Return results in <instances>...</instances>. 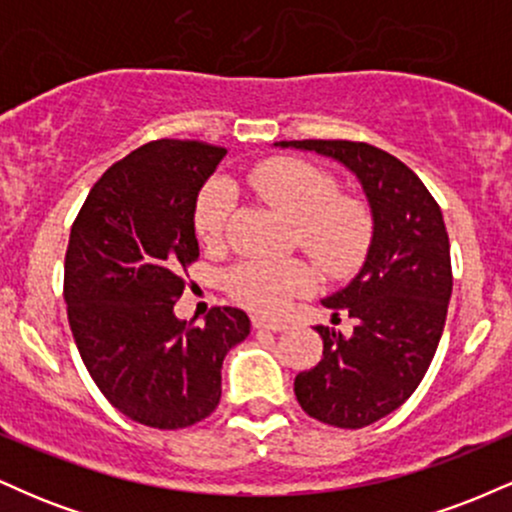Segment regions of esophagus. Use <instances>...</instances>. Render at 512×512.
I'll list each match as a JSON object with an SVG mask.
<instances>
[{"mask_svg":"<svg viewBox=\"0 0 512 512\" xmlns=\"http://www.w3.org/2000/svg\"><path fill=\"white\" fill-rule=\"evenodd\" d=\"M252 327H255V330L284 332L289 325H286V322H281V320H272V317H260V315H255V317H252Z\"/></svg>","mask_w":512,"mask_h":512,"instance_id":"obj_1","label":"esophagus"}]
</instances>
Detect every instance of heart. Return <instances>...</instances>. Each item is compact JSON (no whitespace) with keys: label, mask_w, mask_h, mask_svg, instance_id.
I'll list each match as a JSON object with an SVG mask.
<instances>
[{"label":"heart","mask_w":512,"mask_h":512,"mask_svg":"<svg viewBox=\"0 0 512 512\" xmlns=\"http://www.w3.org/2000/svg\"><path fill=\"white\" fill-rule=\"evenodd\" d=\"M252 190L296 221L301 248L330 276L351 274L363 262L373 236V219L358 197L339 195L337 180L325 168L303 158H267L250 168ZM233 187L214 178L199 190L195 202L197 236L219 243L231 219ZM313 286V272L298 260L250 257L233 264L226 291L233 301L255 313H279L291 298Z\"/></svg>","instance_id":"obj_1"}]
</instances>
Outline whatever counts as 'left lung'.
Wrapping results in <instances>:
<instances>
[{
  "label": "left lung",
  "instance_id": "1",
  "mask_svg": "<svg viewBox=\"0 0 512 512\" xmlns=\"http://www.w3.org/2000/svg\"><path fill=\"white\" fill-rule=\"evenodd\" d=\"M276 146L315 151L361 180L373 240L361 272L322 305L356 320L342 337L317 327L322 358L296 375L293 392L313 419L363 428L402 407L424 380L445 327L452 293L450 240L443 214L409 166L366 142L303 139Z\"/></svg>",
  "mask_w": 512,
  "mask_h": 512
}]
</instances>
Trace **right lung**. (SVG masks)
I'll list each match as a JSON object with an SVG mask.
<instances>
[{
  "instance_id": "1",
  "label": "right lung",
  "mask_w": 512,
  "mask_h": 512,
  "mask_svg": "<svg viewBox=\"0 0 512 512\" xmlns=\"http://www.w3.org/2000/svg\"><path fill=\"white\" fill-rule=\"evenodd\" d=\"M223 156L187 139L139 146L91 187L69 233L64 303L81 361L117 411L163 431L219 407L223 358L250 334L231 305L204 325L173 313L199 257L197 195Z\"/></svg>"
}]
</instances>
